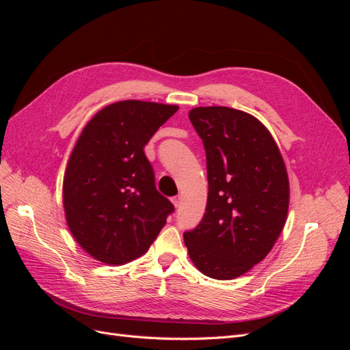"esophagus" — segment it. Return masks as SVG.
I'll return each mask as SVG.
<instances>
[{"instance_id": "obj_1", "label": "esophagus", "mask_w": 350, "mask_h": 350, "mask_svg": "<svg viewBox=\"0 0 350 350\" xmlns=\"http://www.w3.org/2000/svg\"><path fill=\"white\" fill-rule=\"evenodd\" d=\"M172 203H174V206L178 208L179 206H181V197H179V196L172 197Z\"/></svg>"}]
</instances>
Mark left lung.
Masks as SVG:
<instances>
[{
    "mask_svg": "<svg viewBox=\"0 0 350 350\" xmlns=\"http://www.w3.org/2000/svg\"><path fill=\"white\" fill-rule=\"evenodd\" d=\"M208 194L200 224L184 232L189 258L208 278L230 280L273 248L289 207V179L273 137L257 118L226 107L194 108Z\"/></svg>",
    "mask_w": 350,
    "mask_h": 350,
    "instance_id": "left-lung-1",
    "label": "left lung"
}]
</instances>
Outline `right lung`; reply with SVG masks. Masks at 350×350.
<instances>
[{
    "label": "right lung",
    "mask_w": 350,
    "mask_h": 350,
    "mask_svg": "<svg viewBox=\"0 0 350 350\" xmlns=\"http://www.w3.org/2000/svg\"><path fill=\"white\" fill-rule=\"evenodd\" d=\"M176 111L122 100L84 126L67 165L64 208L72 237L96 260L125 264L143 256L174 213L156 189L144 146Z\"/></svg>",
    "instance_id": "right-lung-1"
}]
</instances>
